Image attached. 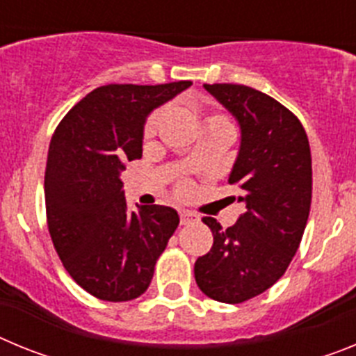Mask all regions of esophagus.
Masks as SVG:
<instances>
[{"label":"esophagus","instance_id":"1","mask_svg":"<svg viewBox=\"0 0 356 356\" xmlns=\"http://www.w3.org/2000/svg\"><path fill=\"white\" fill-rule=\"evenodd\" d=\"M197 221V216L193 212H188V210H181L180 212V222L181 225H191V222Z\"/></svg>","mask_w":356,"mask_h":356}]
</instances>
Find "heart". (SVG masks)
I'll return each instance as SVG.
<instances>
[{"label":"heart","mask_w":356,"mask_h":356,"mask_svg":"<svg viewBox=\"0 0 356 356\" xmlns=\"http://www.w3.org/2000/svg\"><path fill=\"white\" fill-rule=\"evenodd\" d=\"M162 118H163V110H160V108L155 110V112H151V114L147 115L146 122H144V130H143L144 139L151 140L153 137H155L156 131H159L160 122H162ZM207 127H229L232 128V124H229V121L225 118V115L210 114L203 119V128H207ZM187 188H188V184H181L180 193H185Z\"/></svg>","instance_id":"1"}]
</instances>
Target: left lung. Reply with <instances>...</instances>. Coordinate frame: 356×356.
<instances>
[{"label": "left lung", "instance_id": "1", "mask_svg": "<svg viewBox=\"0 0 356 356\" xmlns=\"http://www.w3.org/2000/svg\"><path fill=\"white\" fill-rule=\"evenodd\" d=\"M203 87L241 127L228 181L241 187L237 201L246 210L226 229L203 217L213 244L196 260L194 276L203 294L235 305L273 287L300 248L312 201V156L300 119L271 96L246 85Z\"/></svg>", "mask_w": 356, "mask_h": 356}]
</instances>
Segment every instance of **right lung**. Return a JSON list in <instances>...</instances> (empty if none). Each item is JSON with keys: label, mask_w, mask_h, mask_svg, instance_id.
I'll return each instance as SVG.
<instances>
[{"label": "right lung", "mask_w": 356, "mask_h": 356, "mask_svg": "<svg viewBox=\"0 0 356 356\" xmlns=\"http://www.w3.org/2000/svg\"><path fill=\"white\" fill-rule=\"evenodd\" d=\"M191 85H103L72 106L53 134L44 176L49 235L65 271L99 300L144 294L178 228L171 207L130 212L121 172L143 156L147 115Z\"/></svg>", "instance_id": "right-lung-1"}]
</instances>
